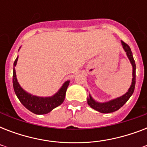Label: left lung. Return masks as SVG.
<instances>
[{
    "mask_svg": "<svg viewBox=\"0 0 147 147\" xmlns=\"http://www.w3.org/2000/svg\"><path fill=\"white\" fill-rule=\"evenodd\" d=\"M121 43H122L123 49H124V51L127 53L128 59H130V63H131L133 66L132 83H131L130 88L128 89V92L126 94H124L121 97H119L117 98L109 100L107 102H98L96 100H94L89 94V98H88V105H89L92 108L96 110V111L100 112V113H103V114L111 113V112L116 111L120 109L127 101L128 99L131 97V95H132L134 92L135 84H136V64H135V61L134 59V57H133L132 52H131L130 47L127 43L123 42V41H121Z\"/></svg>",
    "mask_w": 147,
    "mask_h": 147,
    "instance_id": "obj_1",
    "label": "left lung"
}]
</instances>
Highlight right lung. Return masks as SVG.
Here are the masks:
<instances>
[{
    "label": "right lung",
    "mask_w": 147,
    "mask_h": 147,
    "mask_svg": "<svg viewBox=\"0 0 147 147\" xmlns=\"http://www.w3.org/2000/svg\"><path fill=\"white\" fill-rule=\"evenodd\" d=\"M18 57L16 59L13 63V86L14 89L15 94H17V98L21 102V104L26 107V109L36 114H46L50 112L55 107L59 106L65 100V92L67 88L69 85V81H67L63 84L62 88L59 90V92L52 97L41 98L32 95L24 91L19 83L17 82L16 71L14 67L17 65Z\"/></svg>",
    "instance_id": "1"
}]
</instances>
